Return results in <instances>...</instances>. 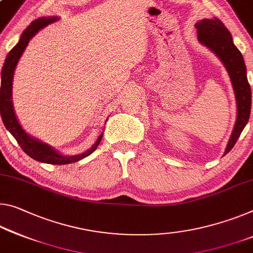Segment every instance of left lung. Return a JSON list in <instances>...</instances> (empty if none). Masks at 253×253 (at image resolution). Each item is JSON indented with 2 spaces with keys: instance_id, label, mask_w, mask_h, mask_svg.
Here are the masks:
<instances>
[{
  "instance_id": "1",
  "label": "left lung",
  "mask_w": 253,
  "mask_h": 253,
  "mask_svg": "<svg viewBox=\"0 0 253 253\" xmlns=\"http://www.w3.org/2000/svg\"><path fill=\"white\" fill-rule=\"evenodd\" d=\"M197 28L199 42L218 56L230 75L236 99V122L227 143L224 155L227 154L241 135L250 117L251 89L247 79V67L240 50L235 47L232 35L219 19H204L198 21Z\"/></svg>"
}]
</instances>
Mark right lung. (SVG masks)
Here are the masks:
<instances>
[{"label":"right lung","instance_id":"obj_1","mask_svg":"<svg viewBox=\"0 0 253 253\" xmlns=\"http://www.w3.org/2000/svg\"><path fill=\"white\" fill-rule=\"evenodd\" d=\"M56 20H58V18L50 17L35 20V21L31 22V25L23 31L21 37H20L19 42L12 48L10 53L7 54L1 73L0 112L4 126H5L6 129L10 131L12 136L17 139L18 144L25 153L29 155L30 158L36 160V161L61 166V164L78 162L80 160L86 158L87 155H90L92 152L97 150L98 145L100 142H101L103 133L99 136L97 142L94 143V145L89 148L86 152H84V153L72 156L62 155L59 154L57 151L54 150L51 146L47 145V144L40 142L34 137H31L30 135H28L26 131L22 129V127L20 126L17 117H15L13 105H12V82H13L15 66H17L20 57H21L22 53L25 51L28 42H30V39L33 38L40 29H42V28H45L46 26L55 22Z\"/></svg>","mask_w":253,"mask_h":253}]
</instances>
